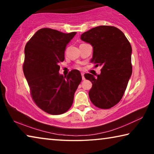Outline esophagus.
I'll list each match as a JSON object with an SVG mask.
<instances>
[{
    "label": "esophagus",
    "instance_id": "esophagus-1",
    "mask_svg": "<svg viewBox=\"0 0 154 154\" xmlns=\"http://www.w3.org/2000/svg\"><path fill=\"white\" fill-rule=\"evenodd\" d=\"M82 79H83V80H85V77H84V73H83V72H82Z\"/></svg>",
    "mask_w": 154,
    "mask_h": 154
}]
</instances>
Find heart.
Returning a JSON list of instances; mask_svg holds the SVG:
<instances>
[{
    "label": "heart",
    "instance_id": "heart-1",
    "mask_svg": "<svg viewBox=\"0 0 154 154\" xmlns=\"http://www.w3.org/2000/svg\"><path fill=\"white\" fill-rule=\"evenodd\" d=\"M77 68H79V66H77Z\"/></svg>",
    "mask_w": 154,
    "mask_h": 154
}]
</instances>
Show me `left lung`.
Returning <instances> with one entry per match:
<instances>
[{
  "mask_svg": "<svg viewBox=\"0 0 154 154\" xmlns=\"http://www.w3.org/2000/svg\"><path fill=\"white\" fill-rule=\"evenodd\" d=\"M93 48L92 63L102 66L100 75L85 74L92 83L90 100L100 109H110L123 96L132 75V48L126 36L114 26H100L81 35Z\"/></svg>",
  "mask_w": 154,
  "mask_h": 154,
  "instance_id": "left-lung-1",
  "label": "left lung"
}]
</instances>
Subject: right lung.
I'll return each mask as SVG.
<instances>
[{
  "instance_id": "right-lung-1",
  "label": "right lung",
  "mask_w": 154,
  "mask_h": 154,
  "mask_svg": "<svg viewBox=\"0 0 154 154\" xmlns=\"http://www.w3.org/2000/svg\"><path fill=\"white\" fill-rule=\"evenodd\" d=\"M76 33L41 28L25 46L24 76L36 105L48 113L60 115L69 110L82 82L77 69L67 76L59 73L58 64L64 60L66 47Z\"/></svg>"
}]
</instances>
